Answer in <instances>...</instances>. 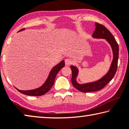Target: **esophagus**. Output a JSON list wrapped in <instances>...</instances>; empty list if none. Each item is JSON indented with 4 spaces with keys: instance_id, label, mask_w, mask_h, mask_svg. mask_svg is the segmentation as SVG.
<instances>
[{
    "instance_id": "1",
    "label": "esophagus",
    "mask_w": 129,
    "mask_h": 129,
    "mask_svg": "<svg viewBox=\"0 0 129 129\" xmlns=\"http://www.w3.org/2000/svg\"><path fill=\"white\" fill-rule=\"evenodd\" d=\"M72 60H71V59L70 58H67L65 59V65H67V66H69V65H71V64H72Z\"/></svg>"
}]
</instances>
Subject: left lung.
<instances>
[{"label": "left lung", "mask_w": 129, "mask_h": 129, "mask_svg": "<svg viewBox=\"0 0 129 129\" xmlns=\"http://www.w3.org/2000/svg\"><path fill=\"white\" fill-rule=\"evenodd\" d=\"M95 29L93 32V36L94 38H104L109 42L113 50L114 59H113L109 72L103 78L97 82L83 84H80L77 83L76 78L78 75V70L75 67L71 66V70H72L71 82H72L73 86L76 89L79 90L80 91L83 92V93L96 91L103 89L114 78L116 74L117 68H118L119 58V46L118 43L112 34L104 25L98 22H95Z\"/></svg>", "instance_id": "left-lung-1"}]
</instances>
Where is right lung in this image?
I'll return each mask as SVG.
<instances>
[{
	"label": "right lung",
	"mask_w": 129,
	"mask_h": 129,
	"mask_svg": "<svg viewBox=\"0 0 129 129\" xmlns=\"http://www.w3.org/2000/svg\"><path fill=\"white\" fill-rule=\"evenodd\" d=\"M24 29H21L20 30H24ZM65 66V62L64 61H62L60 63H59L58 64L53 68L52 70H51L50 72V74L48 78L45 82V83H44L43 85H42L41 87H40L38 89H34V90H26V91H24V90H20L16 89L18 90L19 92H20L21 93L24 94L25 95H30V96H40L43 95L45 94L46 93H47L48 91H49L50 90L52 86H53L54 83V80L55 78V76H56L57 73H58L59 70H61V68H62L63 67Z\"/></svg>",
	"instance_id": "right-lung-1"
}]
</instances>
